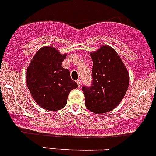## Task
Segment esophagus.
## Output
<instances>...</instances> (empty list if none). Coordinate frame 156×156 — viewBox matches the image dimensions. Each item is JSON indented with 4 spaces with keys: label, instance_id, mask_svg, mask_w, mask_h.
Wrapping results in <instances>:
<instances>
[{
    "label": "esophagus",
    "instance_id": "obj_1",
    "mask_svg": "<svg viewBox=\"0 0 156 156\" xmlns=\"http://www.w3.org/2000/svg\"><path fill=\"white\" fill-rule=\"evenodd\" d=\"M77 83H78V87H81V85H82V82H81V80H77Z\"/></svg>",
    "mask_w": 156,
    "mask_h": 156
}]
</instances>
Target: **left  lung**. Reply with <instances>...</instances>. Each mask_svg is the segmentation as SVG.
I'll use <instances>...</instances> for the list:
<instances>
[{"label": "left lung", "instance_id": "1", "mask_svg": "<svg viewBox=\"0 0 156 156\" xmlns=\"http://www.w3.org/2000/svg\"><path fill=\"white\" fill-rule=\"evenodd\" d=\"M93 61V83L83 87L85 105L89 111L101 114L112 111L123 100L129 83V74L117 52L103 45L90 52Z\"/></svg>", "mask_w": 156, "mask_h": 156}]
</instances>
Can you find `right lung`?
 <instances>
[{
  "mask_svg": "<svg viewBox=\"0 0 156 156\" xmlns=\"http://www.w3.org/2000/svg\"><path fill=\"white\" fill-rule=\"evenodd\" d=\"M67 54L55 48H41L30 61L26 73L29 91L38 105L48 111H58L67 104L70 91L78 87L69 69L61 66Z\"/></svg>",
  "mask_w": 156,
  "mask_h": 156,
  "instance_id": "right-lung-1",
  "label": "right lung"
}]
</instances>
